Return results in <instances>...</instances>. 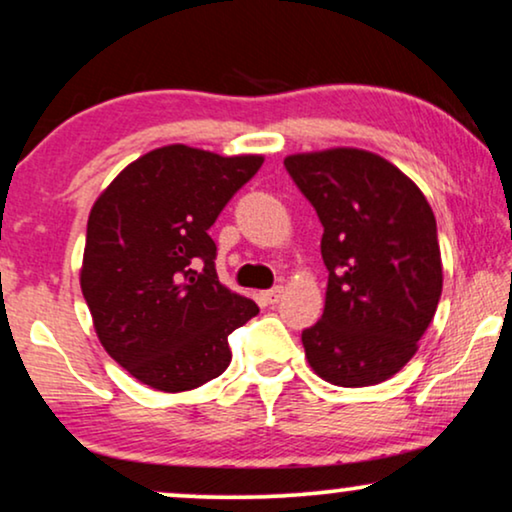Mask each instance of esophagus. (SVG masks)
Here are the masks:
<instances>
[{
	"label": "esophagus",
	"instance_id": "34e87169",
	"mask_svg": "<svg viewBox=\"0 0 512 512\" xmlns=\"http://www.w3.org/2000/svg\"><path fill=\"white\" fill-rule=\"evenodd\" d=\"M282 294H284V289H282V287H272V289L265 291L263 298H265V301H268L270 305H275V303H280Z\"/></svg>",
	"mask_w": 512,
	"mask_h": 512
}]
</instances>
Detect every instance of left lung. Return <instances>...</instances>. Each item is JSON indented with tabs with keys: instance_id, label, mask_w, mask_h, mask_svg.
Masks as SVG:
<instances>
[{
	"instance_id": "obj_1",
	"label": "left lung",
	"mask_w": 512,
	"mask_h": 512,
	"mask_svg": "<svg viewBox=\"0 0 512 512\" xmlns=\"http://www.w3.org/2000/svg\"><path fill=\"white\" fill-rule=\"evenodd\" d=\"M284 169L317 211L329 270L324 313L301 334L305 357L334 386L386 381L416 353L440 303L433 209L400 169L364 150L291 155Z\"/></svg>"
}]
</instances>
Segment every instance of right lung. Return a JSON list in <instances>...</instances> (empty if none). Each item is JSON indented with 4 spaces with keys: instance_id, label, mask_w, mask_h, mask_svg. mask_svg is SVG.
Returning a JSON list of instances; mask_svg holds the SVG:
<instances>
[{
    "instance_id": "right-lung-1",
    "label": "right lung",
    "mask_w": 512,
    "mask_h": 512,
    "mask_svg": "<svg viewBox=\"0 0 512 512\" xmlns=\"http://www.w3.org/2000/svg\"><path fill=\"white\" fill-rule=\"evenodd\" d=\"M261 164L167 145L96 199L82 294L103 348L145 386L181 393L221 376L228 336L258 315L254 301L218 282L209 228Z\"/></svg>"
}]
</instances>
